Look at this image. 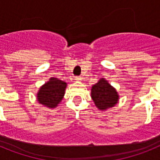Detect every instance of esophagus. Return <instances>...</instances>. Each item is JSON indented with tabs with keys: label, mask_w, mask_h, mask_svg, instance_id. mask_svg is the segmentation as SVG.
I'll return each mask as SVG.
<instances>
[{
	"label": "esophagus",
	"mask_w": 160,
	"mask_h": 160,
	"mask_svg": "<svg viewBox=\"0 0 160 160\" xmlns=\"http://www.w3.org/2000/svg\"><path fill=\"white\" fill-rule=\"evenodd\" d=\"M82 77H75V80L76 81H78V82H80V81H82Z\"/></svg>",
	"instance_id": "obj_1"
}]
</instances>
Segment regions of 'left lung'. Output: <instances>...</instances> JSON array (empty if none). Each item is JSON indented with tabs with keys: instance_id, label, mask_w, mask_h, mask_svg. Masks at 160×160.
I'll return each mask as SVG.
<instances>
[{
	"instance_id": "obj_1",
	"label": "left lung",
	"mask_w": 160,
	"mask_h": 160,
	"mask_svg": "<svg viewBox=\"0 0 160 160\" xmlns=\"http://www.w3.org/2000/svg\"><path fill=\"white\" fill-rule=\"evenodd\" d=\"M90 90L91 98L99 111H107L118 102L119 95L116 89L104 78H100L96 84L93 85Z\"/></svg>"
}]
</instances>
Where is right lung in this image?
Here are the masks:
<instances>
[{
    "instance_id": "1",
    "label": "right lung",
    "mask_w": 160,
    "mask_h": 160,
    "mask_svg": "<svg viewBox=\"0 0 160 160\" xmlns=\"http://www.w3.org/2000/svg\"><path fill=\"white\" fill-rule=\"evenodd\" d=\"M66 87V82L51 77L39 88L37 94V101L47 108H56L64 97Z\"/></svg>"
}]
</instances>
